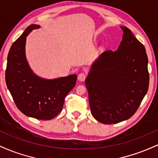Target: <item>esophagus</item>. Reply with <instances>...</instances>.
Wrapping results in <instances>:
<instances>
[{
  "mask_svg": "<svg viewBox=\"0 0 158 158\" xmlns=\"http://www.w3.org/2000/svg\"><path fill=\"white\" fill-rule=\"evenodd\" d=\"M85 78H86V76L84 73H80L78 75V80L80 81H83L85 80Z\"/></svg>",
  "mask_w": 158,
  "mask_h": 158,
  "instance_id": "esophagus-1",
  "label": "esophagus"
}]
</instances>
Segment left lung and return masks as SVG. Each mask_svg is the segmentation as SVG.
I'll use <instances>...</instances> for the list:
<instances>
[{
  "mask_svg": "<svg viewBox=\"0 0 158 158\" xmlns=\"http://www.w3.org/2000/svg\"><path fill=\"white\" fill-rule=\"evenodd\" d=\"M116 51L102 52L92 65L85 85L93 117L104 124L131 117L149 85L146 49L126 27Z\"/></svg>",
  "mask_w": 158,
  "mask_h": 158,
  "instance_id": "8db88e82",
  "label": "left lung"
}]
</instances>
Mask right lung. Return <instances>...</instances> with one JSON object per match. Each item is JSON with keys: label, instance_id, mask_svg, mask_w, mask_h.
Here are the masks:
<instances>
[{"label": "right lung", "instance_id": "add662e5", "mask_svg": "<svg viewBox=\"0 0 158 158\" xmlns=\"http://www.w3.org/2000/svg\"><path fill=\"white\" fill-rule=\"evenodd\" d=\"M39 25H30L11 46L6 69V83L16 106L23 114L49 120L61 111L64 98L75 87L77 76L41 79L30 68L25 57V42L30 31Z\"/></svg>", "mask_w": 158, "mask_h": 158}]
</instances>
